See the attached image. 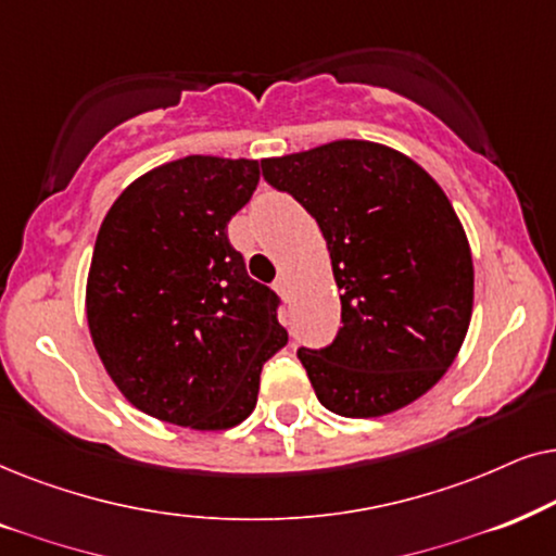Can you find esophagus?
<instances>
[{"mask_svg":"<svg viewBox=\"0 0 556 556\" xmlns=\"http://www.w3.org/2000/svg\"><path fill=\"white\" fill-rule=\"evenodd\" d=\"M274 290L282 294L285 300H290V282H287V277H277V279H274Z\"/></svg>","mask_w":556,"mask_h":556,"instance_id":"34e87169","label":"esophagus"}]
</instances>
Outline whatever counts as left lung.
<instances>
[{
    "mask_svg": "<svg viewBox=\"0 0 556 556\" xmlns=\"http://www.w3.org/2000/svg\"><path fill=\"white\" fill-rule=\"evenodd\" d=\"M264 180L317 220L340 290V330L300 348L317 399L381 417L438 383L472 315V256L438 182L406 154L340 139L262 160Z\"/></svg>",
    "mask_w": 556,
    "mask_h": 556,
    "instance_id": "8db88e82",
    "label": "left lung"
}]
</instances>
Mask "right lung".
<instances>
[{"mask_svg": "<svg viewBox=\"0 0 556 556\" xmlns=\"http://www.w3.org/2000/svg\"><path fill=\"white\" fill-rule=\"evenodd\" d=\"M256 185V160L190 154L131 182L99 228L88 330L111 381L154 419L236 427L287 343L279 298L228 241Z\"/></svg>", "mask_w": 556, "mask_h": 556, "instance_id": "obj_1", "label": "right lung"}]
</instances>
